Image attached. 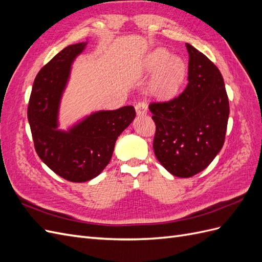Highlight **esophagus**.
<instances>
[{"instance_id": "esophagus-1", "label": "esophagus", "mask_w": 262, "mask_h": 262, "mask_svg": "<svg viewBox=\"0 0 262 262\" xmlns=\"http://www.w3.org/2000/svg\"><path fill=\"white\" fill-rule=\"evenodd\" d=\"M136 112L138 116H144L147 113V105L145 102H138L136 105Z\"/></svg>"}]
</instances>
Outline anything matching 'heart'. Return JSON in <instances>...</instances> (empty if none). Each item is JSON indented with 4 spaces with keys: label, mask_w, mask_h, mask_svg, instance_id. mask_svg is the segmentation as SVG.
Listing matches in <instances>:
<instances>
[{
    "label": "heart",
    "mask_w": 262,
    "mask_h": 262,
    "mask_svg": "<svg viewBox=\"0 0 262 262\" xmlns=\"http://www.w3.org/2000/svg\"><path fill=\"white\" fill-rule=\"evenodd\" d=\"M141 72L155 73L150 91L161 98H171L178 93L186 77V63L178 55L163 48L149 52L141 63Z\"/></svg>",
    "instance_id": "1"
}]
</instances>
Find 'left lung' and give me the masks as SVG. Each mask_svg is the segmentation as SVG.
I'll return each mask as SVG.
<instances>
[{
  "label": "left lung",
  "instance_id": "obj_1",
  "mask_svg": "<svg viewBox=\"0 0 262 262\" xmlns=\"http://www.w3.org/2000/svg\"><path fill=\"white\" fill-rule=\"evenodd\" d=\"M188 85L167 102L150 104L156 124L153 148L172 176L189 178L211 164L224 144L229 115L224 80L219 69L186 43Z\"/></svg>",
  "mask_w": 262,
  "mask_h": 262
}]
</instances>
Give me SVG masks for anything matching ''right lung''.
<instances>
[{
	"mask_svg": "<svg viewBox=\"0 0 262 262\" xmlns=\"http://www.w3.org/2000/svg\"><path fill=\"white\" fill-rule=\"evenodd\" d=\"M87 41L70 45L36 76L28 105V122L40 160L60 177L85 182L106 168L118 137L136 118L133 106L97 110L60 129V106L76 58Z\"/></svg>",
	"mask_w": 262,
	"mask_h": 262,
	"instance_id": "add662e5",
	"label": "right lung"
}]
</instances>
